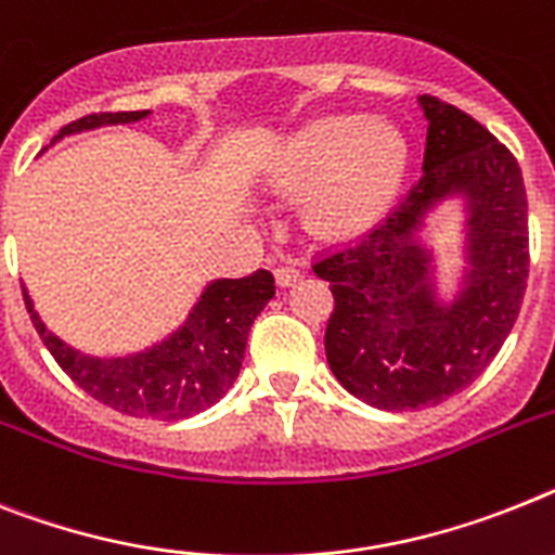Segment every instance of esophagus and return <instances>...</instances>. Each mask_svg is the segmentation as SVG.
<instances>
[{"label": "esophagus", "mask_w": 555, "mask_h": 555, "mask_svg": "<svg viewBox=\"0 0 555 555\" xmlns=\"http://www.w3.org/2000/svg\"><path fill=\"white\" fill-rule=\"evenodd\" d=\"M301 273H305V268H301V264L291 262V259H285V256H276V268H273V276H276L279 287H291L293 282H299Z\"/></svg>", "instance_id": "34e87169"}]
</instances>
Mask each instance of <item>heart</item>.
Returning a JSON list of instances; mask_svg holds the SVG:
<instances>
[{"mask_svg":"<svg viewBox=\"0 0 555 555\" xmlns=\"http://www.w3.org/2000/svg\"><path fill=\"white\" fill-rule=\"evenodd\" d=\"M409 166L406 138L389 120L324 115L293 129L262 166L273 194H307V222L315 234L344 240L384 220Z\"/></svg>","mask_w":555,"mask_h":555,"instance_id":"obj_1","label":"heart"}]
</instances>
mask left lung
Wrapping results in <instances>:
<instances>
[{"label": "left lung", "mask_w": 555, "mask_h": 555, "mask_svg": "<svg viewBox=\"0 0 555 555\" xmlns=\"http://www.w3.org/2000/svg\"><path fill=\"white\" fill-rule=\"evenodd\" d=\"M428 120L423 177L358 245L315 262L335 310L324 349L338 384L384 412L437 406L482 375L514 330L528 287L522 169L482 124L440 98H417ZM464 203L466 268L459 291H436L427 214Z\"/></svg>", "instance_id": "1"}]
</instances>
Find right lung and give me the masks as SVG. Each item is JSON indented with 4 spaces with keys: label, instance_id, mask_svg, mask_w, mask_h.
<instances>
[{
    "label": "right lung",
    "instance_id": "right-lung-1",
    "mask_svg": "<svg viewBox=\"0 0 555 555\" xmlns=\"http://www.w3.org/2000/svg\"><path fill=\"white\" fill-rule=\"evenodd\" d=\"M143 118H149V109L87 115L67 124L53 143L67 134L138 124ZM273 291L276 287L268 270H256L245 279H214L203 287L183 324L171 330L163 341L129 356L98 358L69 347L48 330L33 307L27 287H22L33 327L69 378L104 406L152 421H183L206 412L234 386L250 324L273 299Z\"/></svg>",
    "mask_w": 555,
    "mask_h": 555
}]
</instances>
